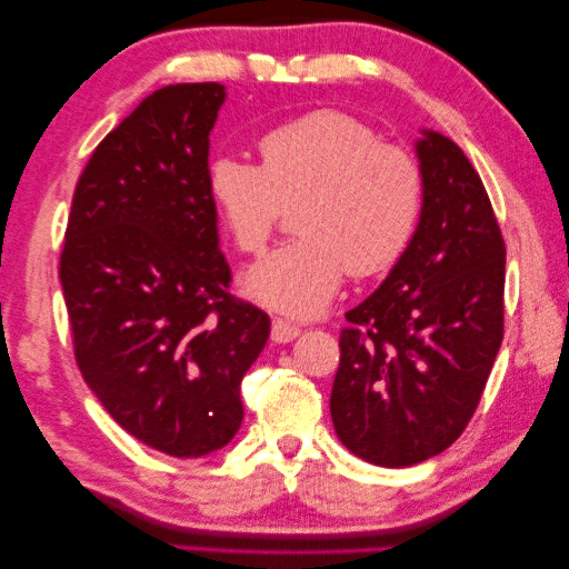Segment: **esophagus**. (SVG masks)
<instances>
[{
	"instance_id": "esophagus-1",
	"label": "esophagus",
	"mask_w": 569,
	"mask_h": 569,
	"mask_svg": "<svg viewBox=\"0 0 569 569\" xmlns=\"http://www.w3.org/2000/svg\"><path fill=\"white\" fill-rule=\"evenodd\" d=\"M297 335H300V328H297V325L279 320V318L272 320V340L274 342H290L297 338Z\"/></svg>"
}]
</instances>
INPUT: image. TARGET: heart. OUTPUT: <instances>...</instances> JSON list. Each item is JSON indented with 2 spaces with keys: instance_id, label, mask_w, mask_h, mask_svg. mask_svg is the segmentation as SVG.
I'll use <instances>...</instances> for the list:
<instances>
[{
  "instance_id": "b5f03b06",
  "label": "heart",
  "mask_w": 569,
  "mask_h": 569,
  "mask_svg": "<svg viewBox=\"0 0 569 569\" xmlns=\"http://www.w3.org/2000/svg\"><path fill=\"white\" fill-rule=\"evenodd\" d=\"M262 166L217 158L209 197L239 251L259 254L297 207L300 239L287 241L247 269L251 300L290 318L328 307L346 274L376 277L411 244L426 201L418 158L380 141L362 120L340 110H315L259 141Z\"/></svg>"
}]
</instances>
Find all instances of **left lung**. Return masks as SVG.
I'll use <instances>...</instances> for the list:
<instances>
[{"mask_svg":"<svg viewBox=\"0 0 569 569\" xmlns=\"http://www.w3.org/2000/svg\"><path fill=\"white\" fill-rule=\"evenodd\" d=\"M421 133V221L383 284L346 312L330 396L338 439L386 469L459 439L505 338L507 249L487 189L451 138Z\"/></svg>","mask_w":569,"mask_h":569,"instance_id":"8db88e82","label":"left lung"}]
</instances>
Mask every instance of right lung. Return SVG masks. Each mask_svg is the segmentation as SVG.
<instances>
[{"mask_svg": "<svg viewBox=\"0 0 569 569\" xmlns=\"http://www.w3.org/2000/svg\"><path fill=\"white\" fill-rule=\"evenodd\" d=\"M227 90L181 82L102 138L74 186L60 282L78 368L130 436L176 459L227 446L269 318L227 292L209 133Z\"/></svg>", "mask_w": 569, "mask_h": 569, "instance_id": "1", "label": "right lung"}]
</instances>
